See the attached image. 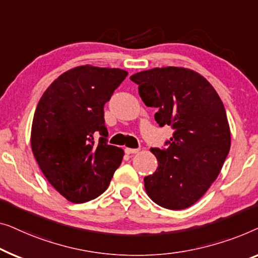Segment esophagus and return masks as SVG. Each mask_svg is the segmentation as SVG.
I'll return each mask as SVG.
<instances>
[{
	"instance_id": "1",
	"label": "esophagus",
	"mask_w": 258,
	"mask_h": 258,
	"mask_svg": "<svg viewBox=\"0 0 258 258\" xmlns=\"http://www.w3.org/2000/svg\"><path fill=\"white\" fill-rule=\"evenodd\" d=\"M139 148H125V152L127 154H137L139 153Z\"/></svg>"
}]
</instances>
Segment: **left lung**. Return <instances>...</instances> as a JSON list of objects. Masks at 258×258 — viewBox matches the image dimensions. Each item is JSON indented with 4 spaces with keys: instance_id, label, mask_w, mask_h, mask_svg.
<instances>
[{
    "instance_id": "left-lung-1",
    "label": "left lung",
    "mask_w": 258,
    "mask_h": 258,
    "mask_svg": "<svg viewBox=\"0 0 258 258\" xmlns=\"http://www.w3.org/2000/svg\"><path fill=\"white\" fill-rule=\"evenodd\" d=\"M130 78L139 85L145 105L158 108V124L175 130L168 147L151 148L158 168L144 179L146 193L164 208H188L209 189L229 153L231 136L222 100L190 69L154 68Z\"/></svg>"
}]
</instances>
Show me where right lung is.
Listing matches in <instances>:
<instances>
[{
	"mask_svg": "<svg viewBox=\"0 0 258 258\" xmlns=\"http://www.w3.org/2000/svg\"><path fill=\"white\" fill-rule=\"evenodd\" d=\"M121 69L82 65L45 90L31 126V150L39 168L67 200L83 203L107 189L124 151L107 145L104 105L127 76ZM102 137L97 142L94 136Z\"/></svg>",
	"mask_w": 258,
	"mask_h": 258,
	"instance_id": "1",
	"label": "right lung"
}]
</instances>
